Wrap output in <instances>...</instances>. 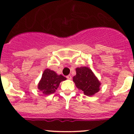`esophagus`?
I'll return each mask as SVG.
<instances>
[{"label": "esophagus", "instance_id": "1", "mask_svg": "<svg viewBox=\"0 0 134 134\" xmlns=\"http://www.w3.org/2000/svg\"><path fill=\"white\" fill-rule=\"evenodd\" d=\"M66 78L68 79V80H71L72 76L71 75H68V76H67V77H66Z\"/></svg>", "mask_w": 134, "mask_h": 134}]
</instances>
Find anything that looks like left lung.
Listing matches in <instances>:
<instances>
[{
    "mask_svg": "<svg viewBox=\"0 0 134 134\" xmlns=\"http://www.w3.org/2000/svg\"><path fill=\"white\" fill-rule=\"evenodd\" d=\"M76 74L73 77V81L78 89L82 91L87 96H93L99 91L101 83L93 72L86 67H78Z\"/></svg>",
    "mask_w": 134,
    "mask_h": 134,
    "instance_id": "1",
    "label": "left lung"
}]
</instances>
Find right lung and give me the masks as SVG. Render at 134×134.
Here are the masks:
<instances>
[{
    "mask_svg": "<svg viewBox=\"0 0 134 134\" xmlns=\"http://www.w3.org/2000/svg\"><path fill=\"white\" fill-rule=\"evenodd\" d=\"M66 80L62 75H58L54 71L47 69L43 71L38 88L45 95H49L54 93L59 87L60 82Z\"/></svg>",
    "mask_w": 134,
    "mask_h": 134,
    "instance_id": "obj_1",
    "label": "right lung"
}]
</instances>
